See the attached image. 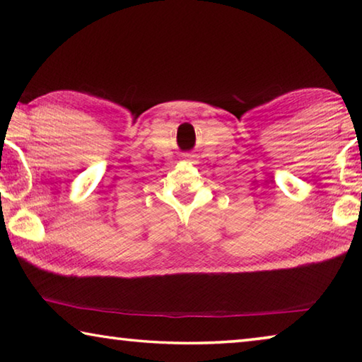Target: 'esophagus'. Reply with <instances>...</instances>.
<instances>
[{"label":"esophagus","mask_w":362,"mask_h":362,"mask_svg":"<svg viewBox=\"0 0 362 362\" xmlns=\"http://www.w3.org/2000/svg\"><path fill=\"white\" fill-rule=\"evenodd\" d=\"M183 159L188 163H194V155H192V153H185V155H183Z\"/></svg>","instance_id":"34e87169"}]
</instances>
